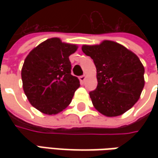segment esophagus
I'll use <instances>...</instances> for the list:
<instances>
[{
  "mask_svg": "<svg viewBox=\"0 0 158 158\" xmlns=\"http://www.w3.org/2000/svg\"><path fill=\"white\" fill-rule=\"evenodd\" d=\"M85 79H86V76H85V75L79 76V80H80V82H84Z\"/></svg>",
  "mask_w": 158,
  "mask_h": 158,
  "instance_id": "obj_1",
  "label": "esophagus"
}]
</instances>
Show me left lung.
Wrapping results in <instances>:
<instances>
[{
  "label": "left lung",
  "instance_id": "obj_1",
  "mask_svg": "<svg viewBox=\"0 0 158 158\" xmlns=\"http://www.w3.org/2000/svg\"><path fill=\"white\" fill-rule=\"evenodd\" d=\"M97 69L98 86L89 92L92 104L107 117L128 111L140 98L144 87V68L136 55L116 42L82 46Z\"/></svg>",
  "mask_w": 158,
  "mask_h": 158
}]
</instances>
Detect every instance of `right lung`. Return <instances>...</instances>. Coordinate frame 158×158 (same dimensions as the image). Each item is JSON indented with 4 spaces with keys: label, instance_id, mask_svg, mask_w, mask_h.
<instances>
[{
    "label": "right lung",
    "instance_id": "add662e5",
    "mask_svg": "<svg viewBox=\"0 0 158 158\" xmlns=\"http://www.w3.org/2000/svg\"><path fill=\"white\" fill-rule=\"evenodd\" d=\"M76 49V45L52 38L35 47L24 60L23 88L31 106L41 112L57 114L71 103L80 86L78 78L71 75L69 58Z\"/></svg>",
    "mask_w": 158,
    "mask_h": 158
}]
</instances>
